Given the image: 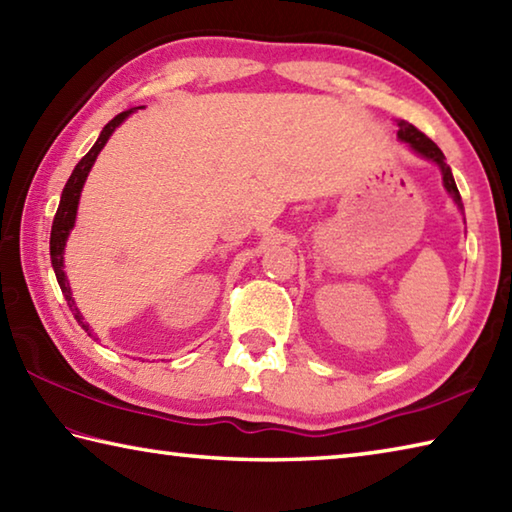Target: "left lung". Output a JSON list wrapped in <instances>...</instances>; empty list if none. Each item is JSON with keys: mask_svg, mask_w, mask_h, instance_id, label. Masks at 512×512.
I'll use <instances>...</instances> for the list:
<instances>
[{"mask_svg": "<svg viewBox=\"0 0 512 512\" xmlns=\"http://www.w3.org/2000/svg\"><path fill=\"white\" fill-rule=\"evenodd\" d=\"M399 133L397 138L408 144V147L417 153V156L426 158L430 162H435V165L439 167L441 171V178H443V189L448 191V196L455 200V205L461 209V214H464V202H461V196H459V189L455 185V178H452V171L450 167L446 165V156H443V151L437 147L435 142H432L428 136H423V133L419 129H414L410 122L406 120H399Z\"/></svg>", "mask_w": 512, "mask_h": 512, "instance_id": "left-lung-1", "label": "left lung"}]
</instances>
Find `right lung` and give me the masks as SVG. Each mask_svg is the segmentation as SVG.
<instances>
[{
	"mask_svg": "<svg viewBox=\"0 0 512 512\" xmlns=\"http://www.w3.org/2000/svg\"><path fill=\"white\" fill-rule=\"evenodd\" d=\"M138 109H142V106H136V109H129V111H122L120 115H115V118L102 129L100 138L95 140L91 151L86 153V156L80 162H77L73 173H71V178L66 180L62 198H60V207H57V214L53 218V227H51V265H53L55 278H57V283H60V289H62V294L66 298V303H69V307H71L75 321L82 325L84 332H89L93 341H98V339H95V334L91 332L89 323L84 321L82 312L77 310L75 298H73V292H71V285H69V278H66V274H64V247H66V240H69V236H71V229L75 227L77 205H80L84 182H86V178H89L91 167L95 165V160H98L100 151L104 149V144L109 142V138L113 136V131L118 129L120 124L127 120L133 111H138Z\"/></svg>",
	"mask_w": 512,
	"mask_h": 512,
	"instance_id": "1",
	"label": "right lung"
}]
</instances>
